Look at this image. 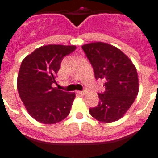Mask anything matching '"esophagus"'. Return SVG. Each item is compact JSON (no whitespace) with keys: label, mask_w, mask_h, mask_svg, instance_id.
<instances>
[{"label":"esophagus","mask_w":158,"mask_h":158,"mask_svg":"<svg viewBox=\"0 0 158 158\" xmlns=\"http://www.w3.org/2000/svg\"><path fill=\"white\" fill-rule=\"evenodd\" d=\"M78 94H81V95H84V94H87V91L86 90H84V91H78Z\"/></svg>","instance_id":"1"}]
</instances>
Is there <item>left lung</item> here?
Instances as JSON below:
<instances>
[{"label": "left lung", "instance_id": "1", "mask_svg": "<svg viewBox=\"0 0 158 158\" xmlns=\"http://www.w3.org/2000/svg\"><path fill=\"white\" fill-rule=\"evenodd\" d=\"M94 69L95 79L104 81L105 91L98 93V106L89 114L102 123H112L122 118L138 94L137 69L132 60L121 50L103 42L82 45Z\"/></svg>", "mask_w": 158, "mask_h": 158}]
</instances>
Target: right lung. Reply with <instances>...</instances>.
<instances>
[{
    "label": "right lung",
    "instance_id": "obj_1",
    "mask_svg": "<svg viewBox=\"0 0 158 158\" xmlns=\"http://www.w3.org/2000/svg\"><path fill=\"white\" fill-rule=\"evenodd\" d=\"M75 45L48 44L37 48L23 60L17 77L20 99L32 118L44 124H55L68 116L74 93L53 87L63 58Z\"/></svg>",
    "mask_w": 158,
    "mask_h": 158
}]
</instances>
